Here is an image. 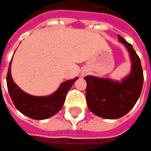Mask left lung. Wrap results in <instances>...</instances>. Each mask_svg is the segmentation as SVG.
<instances>
[{"label":"left lung","mask_w":151,"mask_h":151,"mask_svg":"<svg viewBox=\"0 0 151 151\" xmlns=\"http://www.w3.org/2000/svg\"><path fill=\"white\" fill-rule=\"evenodd\" d=\"M119 41L127 48L131 62V70L120 81L88 75L86 101L88 109L99 117L116 119L124 116L134 106L140 96L144 76L139 58L129 44L118 35Z\"/></svg>","instance_id":"obj_1"}]
</instances>
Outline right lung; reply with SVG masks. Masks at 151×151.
Instances as JSON below:
<instances>
[{"mask_svg": "<svg viewBox=\"0 0 151 151\" xmlns=\"http://www.w3.org/2000/svg\"><path fill=\"white\" fill-rule=\"evenodd\" d=\"M12 61L8 68L6 83L10 97L19 111L27 117L37 120L48 119L60 111L63 106L67 93L78 78L64 81L51 95L34 96L24 92L15 83L11 73Z\"/></svg>", "mask_w": 151, "mask_h": 151, "instance_id": "add662e5", "label": "right lung"}]
</instances>
